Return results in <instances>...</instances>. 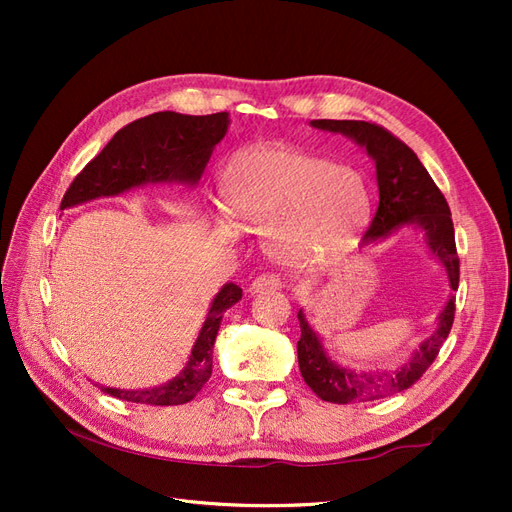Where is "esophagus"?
<instances>
[{"label":"esophagus","instance_id":"1","mask_svg":"<svg viewBox=\"0 0 512 512\" xmlns=\"http://www.w3.org/2000/svg\"><path fill=\"white\" fill-rule=\"evenodd\" d=\"M280 288H284V280H282L280 275H275V273H262V275H258L256 280L252 282V286H250L252 292H273V290H280Z\"/></svg>","mask_w":512,"mask_h":512}]
</instances>
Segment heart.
<instances>
[{"instance_id": "obj_1", "label": "heart", "mask_w": 512, "mask_h": 512, "mask_svg": "<svg viewBox=\"0 0 512 512\" xmlns=\"http://www.w3.org/2000/svg\"><path fill=\"white\" fill-rule=\"evenodd\" d=\"M224 207L247 230H267V250L286 265H314L346 252L369 218L359 170L292 149H258L222 179Z\"/></svg>"}]
</instances>
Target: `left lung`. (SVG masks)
<instances>
[{
  "label": "left lung",
  "instance_id": "8db88e82",
  "mask_svg": "<svg viewBox=\"0 0 512 512\" xmlns=\"http://www.w3.org/2000/svg\"><path fill=\"white\" fill-rule=\"evenodd\" d=\"M314 128L342 132L356 143L363 145L376 162L380 203L374 213L363 241H376L391 235L404 224H418L427 235V245L446 269L451 288L459 286V256L455 245V228L451 209L440 188L416 158V153L399 141L395 134L378 126L374 121L354 119H314ZM455 320V299L446 303L440 314L438 331L421 344L412 359L395 371H374V374H354V371L337 367L324 354L320 339L309 327L305 316L299 312L301 339L297 342L299 369L305 384L322 401L331 404H352V401H374L386 395L401 393L436 361V356L451 333Z\"/></svg>",
  "mask_w": 512,
  "mask_h": 512
}]
</instances>
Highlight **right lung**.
<instances>
[{
  "label": "right lung",
  "mask_w": 512,
  "mask_h": 512,
  "mask_svg": "<svg viewBox=\"0 0 512 512\" xmlns=\"http://www.w3.org/2000/svg\"><path fill=\"white\" fill-rule=\"evenodd\" d=\"M228 130V113L181 115L173 111L153 113L121 128L108 145L91 160L61 200V209L74 207L85 200L115 196L143 183L183 181L196 183ZM237 284H226L213 299L209 316L200 329L190 361L181 374L158 389L119 391L100 389L121 401L147 406L188 404L211 378L213 344L226 309L241 299Z\"/></svg>",
  "instance_id": "1"
}]
</instances>
